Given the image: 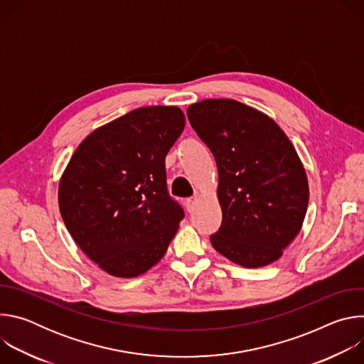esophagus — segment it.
<instances>
[{"mask_svg": "<svg viewBox=\"0 0 364 364\" xmlns=\"http://www.w3.org/2000/svg\"><path fill=\"white\" fill-rule=\"evenodd\" d=\"M196 204H197V197H190V198H187V200H186V209H187V212H188V213L194 212V209H196Z\"/></svg>", "mask_w": 364, "mask_h": 364, "instance_id": "34e87169", "label": "esophagus"}]
</instances>
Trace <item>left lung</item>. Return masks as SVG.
I'll use <instances>...</instances> for the list:
<instances>
[{
	"mask_svg": "<svg viewBox=\"0 0 364 364\" xmlns=\"http://www.w3.org/2000/svg\"><path fill=\"white\" fill-rule=\"evenodd\" d=\"M187 117L218 164L223 219L213 247L245 268L275 262L299 233L309 197L291 141L268 115L233 99L193 103Z\"/></svg>",
	"mask_w": 364,
	"mask_h": 364,
	"instance_id": "obj_1",
	"label": "left lung"
}]
</instances>
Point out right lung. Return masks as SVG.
<instances>
[{"instance_id": "add662e5", "label": "right lung", "mask_w": 364, "mask_h": 364, "mask_svg": "<svg viewBox=\"0 0 364 364\" xmlns=\"http://www.w3.org/2000/svg\"><path fill=\"white\" fill-rule=\"evenodd\" d=\"M177 107L138 108L95 129L60 178L62 219L109 275L135 278L157 264L184 218L167 190L166 155L181 135Z\"/></svg>"}]
</instances>
